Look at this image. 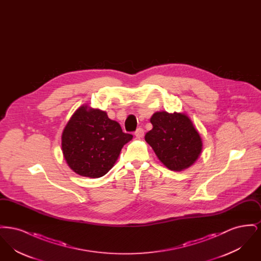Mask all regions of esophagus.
Masks as SVG:
<instances>
[{
    "instance_id": "obj_1",
    "label": "esophagus",
    "mask_w": 261,
    "mask_h": 261,
    "mask_svg": "<svg viewBox=\"0 0 261 261\" xmlns=\"http://www.w3.org/2000/svg\"><path fill=\"white\" fill-rule=\"evenodd\" d=\"M144 133H145V131H144L143 128H138L136 130V132H135V136H136L138 139H140V138H142V137L144 136Z\"/></svg>"
}]
</instances>
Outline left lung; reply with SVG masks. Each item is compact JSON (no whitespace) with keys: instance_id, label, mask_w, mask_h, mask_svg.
<instances>
[{"instance_id":"1","label":"left lung","mask_w":261,"mask_h":261,"mask_svg":"<svg viewBox=\"0 0 261 261\" xmlns=\"http://www.w3.org/2000/svg\"><path fill=\"white\" fill-rule=\"evenodd\" d=\"M152 129L145 140L162 164L172 171H183L199 159L202 140L186 113L156 112L150 117Z\"/></svg>"}]
</instances>
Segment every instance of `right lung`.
Wrapping results in <instances>:
<instances>
[{"label":"right lung","mask_w":261,"mask_h":261,"mask_svg":"<svg viewBox=\"0 0 261 261\" xmlns=\"http://www.w3.org/2000/svg\"><path fill=\"white\" fill-rule=\"evenodd\" d=\"M107 112L79 107L65 125L62 135L63 158L78 175L99 178L108 173L118 160L121 149L132 140Z\"/></svg>","instance_id":"obj_1"}]
</instances>
